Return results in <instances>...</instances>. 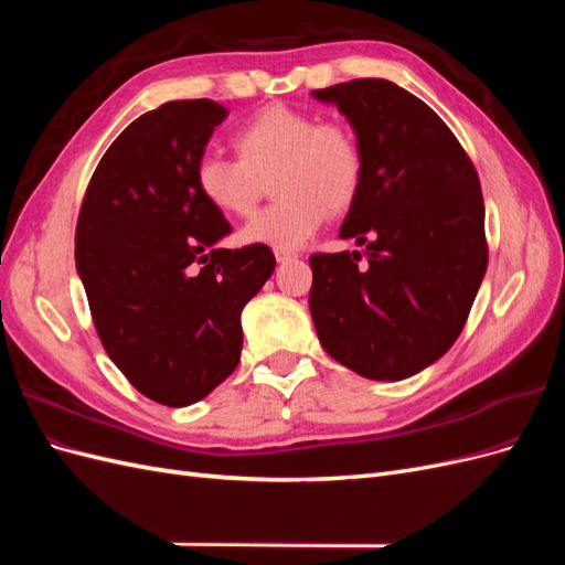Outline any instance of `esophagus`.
I'll list each match as a JSON object with an SVG mask.
<instances>
[{
  "instance_id": "obj_1",
  "label": "esophagus",
  "mask_w": 565,
  "mask_h": 565,
  "mask_svg": "<svg viewBox=\"0 0 565 565\" xmlns=\"http://www.w3.org/2000/svg\"><path fill=\"white\" fill-rule=\"evenodd\" d=\"M292 259H297V254H295V252H285V249H276V262H278V264H285V262H292Z\"/></svg>"
}]
</instances>
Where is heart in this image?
Wrapping results in <instances>:
<instances>
[{"mask_svg":"<svg viewBox=\"0 0 565 565\" xmlns=\"http://www.w3.org/2000/svg\"><path fill=\"white\" fill-rule=\"evenodd\" d=\"M237 158L202 152L193 179L202 200L226 216H247L264 193L278 200L254 214L241 237L276 249H299L330 214L347 212L365 179V156L355 131L316 113L266 106L233 134Z\"/></svg>","mask_w":565,"mask_h":565,"instance_id":"1","label":"heart"}]
</instances>
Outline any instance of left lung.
Wrapping results in <instances>:
<instances>
[{"instance_id":"8db88e82","label":"left lung","mask_w":565,"mask_h":565,"mask_svg":"<svg viewBox=\"0 0 565 565\" xmlns=\"http://www.w3.org/2000/svg\"><path fill=\"white\" fill-rule=\"evenodd\" d=\"M313 96L337 104L363 146V188L339 235L367 259L311 254L318 339L367 380L413 377L455 344L486 276L481 181L450 127L398 84L365 77Z\"/></svg>"}]
</instances>
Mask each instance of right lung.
Here are the masks:
<instances>
[{"instance_id":"1","label":"right lung","mask_w":565,"mask_h":565,"mask_svg":"<svg viewBox=\"0 0 565 565\" xmlns=\"http://www.w3.org/2000/svg\"><path fill=\"white\" fill-rule=\"evenodd\" d=\"M228 110L169 100L117 136L94 169L75 262L110 361L146 398L202 401L241 363L245 303L276 268L266 245L218 249L224 214L195 188V160Z\"/></svg>"}]
</instances>
